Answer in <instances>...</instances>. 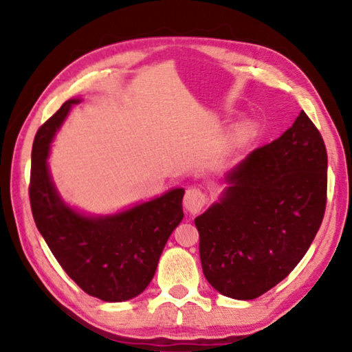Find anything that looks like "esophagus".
Returning a JSON list of instances; mask_svg holds the SVG:
<instances>
[{"mask_svg":"<svg viewBox=\"0 0 352 352\" xmlns=\"http://www.w3.org/2000/svg\"><path fill=\"white\" fill-rule=\"evenodd\" d=\"M206 201H208V197L204 190L199 188H188L183 197V206L186 208V211L189 214H192L194 216V214H197L204 210Z\"/></svg>","mask_w":352,"mask_h":352,"instance_id":"esophagus-1","label":"esophagus"}]
</instances>
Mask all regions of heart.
Returning <instances> with one entry per match:
<instances>
[{"instance_id":"obj_1","label":"heart","mask_w":352,"mask_h":352,"mask_svg":"<svg viewBox=\"0 0 352 352\" xmlns=\"http://www.w3.org/2000/svg\"><path fill=\"white\" fill-rule=\"evenodd\" d=\"M250 133H252V126H250V124H243L241 127V135H250Z\"/></svg>"}]
</instances>
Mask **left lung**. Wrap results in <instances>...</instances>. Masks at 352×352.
<instances>
[{"label": "left lung", "instance_id": "1", "mask_svg": "<svg viewBox=\"0 0 352 352\" xmlns=\"http://www.w3.org/2000/svg\"><path fill=\"white\" fill-rule=\"evenodd\" d=\"M219 204L195 217L204 275L236 300H254L295 269L326 210L327 153L305 111L226 175Z\"/></svg>", "mask_w": 352, "mask_h": 352}]
</instances>
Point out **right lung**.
Segmentation results:
<instances>
[{
	"mask_svg": "<svg viewBox=\"0 0 352 352\" xmlns=\"http://www.w3.org/2000/svg\"><path fill=\"white\" fill-rule=\"evenodd\" d=\"M67 100L38 129L32 146L29 200L38 231L67 275L102 301L140 295L152 281L172 231L183 219L182 188L110 217H85L63 204L47 172L50 142L71 105Z\"/></svg>",
	"mask_w": 352,
	"mask_h": 352,
	"instance_id": "add662e5",
	"label": "right lung"
}]
</instances>
